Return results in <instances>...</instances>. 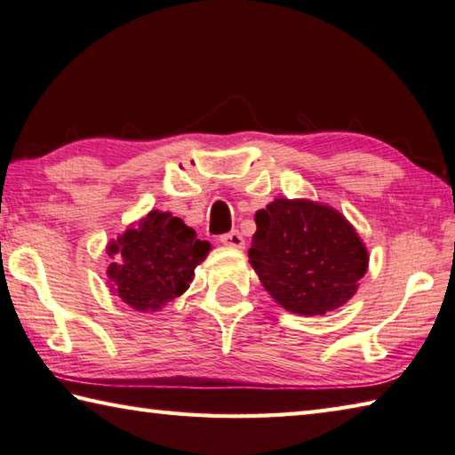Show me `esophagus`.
Segmentation results:
<instances>
[{
  "instance_id": "obj_1",
  "label": "esophagus",
  "mask_w": 455,
  "mask_h": 455,
  "mask_svg": "<svg viewBox=\"0 0 455 455\" xmlns=\"http://www.w3.org/2000/svg\"><path fill=\"white\" fill-rule=\"evenodd\" d=\"M220 243L225 246H230V248H244V238L238 233V230H230V233L222 235Z\"/></svg>"
}]
</instances>
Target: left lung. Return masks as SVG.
<instances>
[{
    "label": "left lung",
    "mask_w": 455,
    "mask_h": 455,
    "mask_svg": "<svg viewBox=\"0 0 455 455\" xmlns=\"http://www.w3.org/2000/svg\"><path fill=\"white\" fill-rule=\"evenodd\" d=\"M254 220L248 258L282 307L323 315L355 296L369 252L339 211L307 199H275Z\"/></svg>",
    "instance_id": "8db88e82"
}]
</instances>
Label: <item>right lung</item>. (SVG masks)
Listing matches in <instances>:
<instances>
[{
	"label": "right lung",
	"instance_id": "1",
	"mask_svg": "<svg viewBox=\"0 0 455 455\" xmlns=\"http://www.w3.org/2000/svg\"><path fill=\"white\" fill-rule=\"evenodd\" d=\"M211 244L172 212L151 211L108 244L110 290L138 311H157L189 288Z\"/></svg>",
	"mask_w": 455,
	"mask_h": 455
}]
</instances>
